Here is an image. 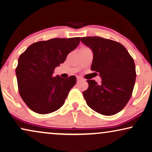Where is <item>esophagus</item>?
Masks as SVG:
<instances>
[{
	"instance_id": "esophagus-1",
	"label": "esophagus",
	"mask_w": 152,
	"mask_h": 152,
	"mask_svg": "<svg viewBox=\"0 0 152 152\" xmlns=\"http://www.w3.org/2000/svg\"><path fill=\"white\" fill-rule=\"evenodd\" d=\"M82 78H81V77H80V76H78L77 77V82H80V81L82 80Z\"/></svg>"
}]
</instances>
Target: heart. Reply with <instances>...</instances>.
<instances>
[{
	"instance_id": "obj_1",
	"label": "heart",
	"mask_w": 152,
	"mask_h": 152,
	"mask_svg": "<svg viewBox=\"0 0 152 152\" xmlns=\"http://www.w3.org/2000/svg\"><path fill=\"white\" fill-rule=\"evenodd\" d=\"M81 49H82V48H81Z\"/></svg>"
}]
</instances>
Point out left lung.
<instances>
[{"instance_id":"8db88e82","label":"left lung","mask_w":152,"mask_h":152,"mask_svg":"<svg viewBox=\"0 0 152 152\" xmlns=\"http://www.w3.org/2000/svg\"><path fill=\"white\" fill-rule=\"evenodd\" d=\"M92 50L91 71L99 73L101 84L87 80L88 89L83 92L89 107L104 116H112L125 107L132 96L136 81L133 58L125 47L114 40L98 36L80 38Z\"/></svg>"}]
</instances>
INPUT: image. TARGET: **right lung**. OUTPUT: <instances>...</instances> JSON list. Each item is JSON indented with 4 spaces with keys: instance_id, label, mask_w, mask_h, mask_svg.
I'll use <instances>...</instances> for the list:
<instances>
[{
    "instance_id": "right-lung-1",
    "label": "right lung",
    "mask_w": 152,
    "mask_h": 152,
    "mask_svg": "<svg viewBox=\"0 0 152 152\" xmlns=\"http://www.w3.org/2000/svg\"><path fill=\"white\" fill-rule=\"evenodd\" d=\"M79 43V37L52 38L34 42L20 56L16 69L19 94L33 112L50 114L63 105L76 78L53 74Z\"/></svg>"
}]
</instances>
